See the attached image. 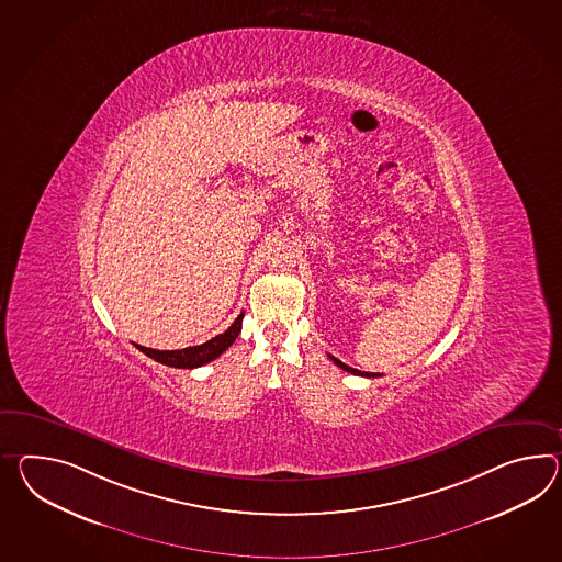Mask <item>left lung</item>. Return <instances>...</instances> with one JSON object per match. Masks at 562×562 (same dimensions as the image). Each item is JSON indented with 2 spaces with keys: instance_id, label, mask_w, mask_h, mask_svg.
Instances as JSON below:
<instances>
[{
  "instance_id": "left-lung-1",
  "label": "left lung",
  "mask_w": 562,
  "mask_h": 562,
  "mask_svg": "<svg viewBox=\"0 0 562 562\" xmlns=\"http://www.w3.org/2000/svg\"><path fill=\"white\" fill-rule=\"evenodd\" d=\"M333 361H335V366H339L341 370L349 371V373H353V375H366V378H375L378 373H370V371H359L356 368H349V366H345L342 361H339L337 357L329 356Z\"/></svg>"
}]
</instances>
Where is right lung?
Wrapping results in <instances>:
<instances>
[{
  "label": "right lung",
  "mask_w": 562,
  "mask_h": 562,
  "mask_svg": "<svg viewBox=\"0 0 562 562\" xmlns=\"http://www.w3.org/2000/svg\"><path fill=\"white\" fill-rule=\"evenodd\" d=\"M241 321H244V313L235 318V323L225 333L213 337L211 341L203 342V345H194V347H187V349L158 351V349L142 347V345H136V347L142 353H146V356L160 361V363H165V366L180 368V370H192V368L205 366L209 361L217 359L223 351H227V347H232V342L241 333Z\"/></svg>",
  "instance_id": "add662e5"
}]
</instances>
